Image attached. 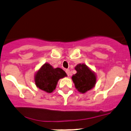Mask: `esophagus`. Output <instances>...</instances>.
<instances>
[{"mask_svg": "<svg viewBox=\"0 0 131 131\" xmlns=\"http://www.w3.org/2000/svg\"><path fill=\"white\" fill-rule=\"evenodd\" d=\"M66 73H67V75H68V76H69V75H70V70H69V69H66Z\"/></svg>", "mask_w": 131, "mask_h": 131, "instance_id": "1", "label": "esophagus"}]
</instances>
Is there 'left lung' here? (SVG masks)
<instances>
[{"mask_svg":"<svg viewBox=\"0 0 131 131\" xmlns=\"http://www.w3.org/2000/svg\"><path fill=\"white\" fill-rule=\"evenodd\" d=\"M75 69L77 73L73 75L72 80L77 90L84 93L92 89L96 83V76L94 73L84 63H79Z\"/></svg>","mask_w":131,"mask_h":131,"instance_id":"obj_1","label":"left lung"}]
</instances>
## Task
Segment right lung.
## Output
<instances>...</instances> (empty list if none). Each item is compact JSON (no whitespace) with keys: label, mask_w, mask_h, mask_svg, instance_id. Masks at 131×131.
I'll use <instances>...</instances> for the list:
<instances>
[{"label":"right lung","mask_w":131,"mask_h":131,"mask_svg":"<svg viewBox=\"0 0 131 131\" xmlns=\"http://www.w3.org/2000/svg\"><path fill=\"white\" fill-rule=\"evenodd\" d=\"M66 72L61 68H53L49 63L43 65L35 75L37 87L47 93H51L56 88L58 80L66 77Z\"/></svg>","instance_id":"add662e5"}]
</instances>
